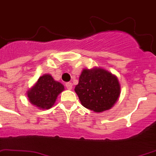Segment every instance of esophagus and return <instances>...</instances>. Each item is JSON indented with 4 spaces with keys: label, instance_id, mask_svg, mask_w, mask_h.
Here are the masks:
<instances>
[{
    "label": "esophagus",
    "instance_id": "esophagus-1",
    "mask_svg": "<svg viewBox=\"0 0 156 156\" xmlns=\"http://www.w3.org/2000/svg\"><path fill=\"white\" fill-rule=\"evenodd\" d=\"M66 87L68 90H72V88H73V84H72L71 82H66Z\"/></svg>",
    "mask_w": 156,
    "mask_h": 156
}]
</instances>
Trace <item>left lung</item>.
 <instances>
[{
    "mask_svg": "<svg viewBox=\"0 0 156 156\" xmlns=\"http://www.w3.org/2000/svg\"><path fill=\"white\" fill-rule=\"evenodd\" d=\"M74 91L83 107L100 113L114 107L120 97L121 86L117 76L95 66L82 69Z\"/></svg>",
    "mask_w": 156,
    "mask_h": 156,
    "instance_id": "obj_1",
    "label": "left lung"
}]
</instances>
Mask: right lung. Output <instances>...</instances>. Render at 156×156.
I'll return each mask as SVG.
<instances>
[{"label": "right lung", "instance_id": "right-lung-1", "mask_svg": "<svg viewBox=\"0 0 156 156\" xmlns=\"http://www.w3.org/2000/svg\"><path fill=\"white\" fill-rule=\"evenodd\" d=\"M64 90L65 87L61 82L54 80L49 74H45L28 90L26 95L34 107L41 110H49Z\"/></svg>", "mask_w": 156, "mask_h": 156}]
</instances>
